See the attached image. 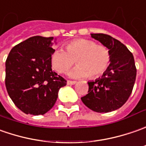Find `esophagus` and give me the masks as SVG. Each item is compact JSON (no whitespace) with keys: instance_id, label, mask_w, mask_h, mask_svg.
I'll use <instances>...</instances> for the list:
<instances>
[{"instance_id":"34e87169","label":"esophagus","mask_w":146,"mask_h":146,"mask_svg":"<svg viewBox=\"0 0 146 146\" xmlns=\"http://www.w3.org/2000/svg\"><path fill=\"white\" fill-rule=\"evenodd\" d=\"M67 84L68 85H74V84H76V82L75 81H68Z\"/></svg>"}]
</instances>
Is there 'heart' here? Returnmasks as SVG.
<instances>
[{
    "instance_id": "obj_1",
    "label": "heart",
    "mask_w": 146,
    "mask_h": 146,
    "mask_svg": "<svg viewBox=\"0 0 146 146\" xmlns=\"http://www.w3.org/2000/svg\"><path fill=\"white\" fill-rule=\"evenodd\" d=\"M64 48L66 52L62 49L53 52L50 59L51 65L57 73H65L76 60L78 66L70 73L73 78H97L107 70L111 61L109 49L90 39H74L65 43Z\"/></svg>"
}]
</instances>
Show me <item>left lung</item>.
Returning a JSON list of instances; mask_svg holds the SVG:
<instances>
[{
  "label": "left lung",
  "instance_id": "8db88e82",
  "mask_svg": "<svg viewBox=\"0 0 146 146\" xmlns=\"http://www.w3.org/2000/svg\"><path fill=\"white\" fill-rule=\"evenodd\" d=\"M109 49L111 63L103 77L88 82L82 103L96 112H110L121 108L132 93L137 68L132 52L125 45L106 34H91Z\"/></svg>",
  "mask_w": 146,
  "mask_h": 146
}]
</instances>
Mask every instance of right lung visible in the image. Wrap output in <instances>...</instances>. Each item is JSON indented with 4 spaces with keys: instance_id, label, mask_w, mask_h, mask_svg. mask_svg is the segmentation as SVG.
<instances>
[{
    "instance_id": "obj_1",
    "label": "right lung",
    "mask_w": 146,
    "mask_h": 146,
    "mask_svg": "<svg viewBox=\"0 0 146 146\" xmlns=\"http://www.w3.org/2000/svg\"><path fill=\"white\" fill-rule=\"evenodd\" d=\"M52 37L33 36L14 46L5 61V86L23 112L43 115L52 108L67 81L52 70Z\"/></svg>"
}]
</instances>
